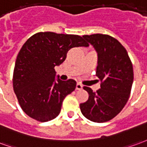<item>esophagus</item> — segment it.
<instances>
[{
	"label": "esophagus",
	"instance_id": "obj_1",
	"mask_svg": "<svg viewBox=\"0 0 147 147\" xmlns=\"http://www.w3.org/2000/svg\"><path fill=\"white\" fill-rule=\"evenodd\" d=\"M82 88H83V86H82L81 84L78 83L77 85H76V90H81Z\"/></svg>",
	"mask_w": 147,
	"mask_h": 147
}]
</instances>
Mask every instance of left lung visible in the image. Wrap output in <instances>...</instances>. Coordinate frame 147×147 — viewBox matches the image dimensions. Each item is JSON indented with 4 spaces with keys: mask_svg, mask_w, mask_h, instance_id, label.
I'll return each instance as SVG.
<instances>
[{
    "mask_svg": "<svg viewBox=\"0 0 147 147\" xmlns=\"http://www.w3.org/2000/svg\"><path fill=\"white\" fill-rule=\"evenodd\" d=\"M83 37L97 52L96 76L102 83L96 92L84 87L88 99L80 104V109L87 119L102 123L116 117L127 103L133 83V67L126 49L115 38L100 34Z\"/></svg>",
    "mask_w": 147,
    "mask_h": 147,
    "instance_id": "left-lung-1",
    "label": "left lung"
}]
</instances>
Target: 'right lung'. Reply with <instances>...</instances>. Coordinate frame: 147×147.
<instances>
[{"mask_svg": "<svg viewBox=\"0 0 147 147\" xmlns=\"http://www.w3.org/2000/svg\"><path fill=\"white\" fill-rule=\"evenodd\" d=\"M88 45L81 36L53 32L37 33L26 41L16 61L13 88L29 117L45 122L59 114L63 99L77 83L55 78V66L64 62L70 49Z\"/></svg>", "mask_w": 147, "mask_h": 147, "instance_id": "right-lung-1", "label": "right lung"}]
</instances>
